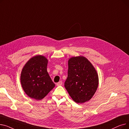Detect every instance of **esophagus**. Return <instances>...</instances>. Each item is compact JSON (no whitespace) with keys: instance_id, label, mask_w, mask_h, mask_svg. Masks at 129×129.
I'll return each instance as SVG.
<instances>
[{"instance_id":"1","label":"esophagus","mask_w":129,"mask_h":129,"mask_svg":"<svg viewBox=\"0 0 129 129\" xmlns=\"http://www.w3.org/2000/svg\"><path fill=\"white\" fill-rule=\"evenodd\" d=\"M62 84H63V83H62V81H60V82H59L58 83H57L56 84V85H57V86H61V85H62Z\"/></svg>"}]
</instances>
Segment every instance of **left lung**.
I'll list each match as a JSON object with an SVG mask.
<instances>
[{
	"mask_svg": "<svg viewBox=\"0 0 129 129\" xmlns=\"http://www.w3.org/2000/svg\"><path fill=\"white\" fill-rule=\"evenodd\" d=\"M68 63L65 88L75 102H86L97 90L99 83L97 73L89 61L83 56L72 57Z\"/></svg>",
	"mask_w": 129,
	"mask_h": 129,
	"instance_id": "1",
	"label": "left lung"
}]
</instances>
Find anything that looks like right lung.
<instances>
[{
  "instance_id": "right-lung-1",
  "label": "right lung",
  "mask_w": 129,
  "mask_h": 129,
  "mask_svg": "<svg viewBox=\"0 0 129 129\" xmlns=\"http://www.w3.org/2000/svg\"><path fill=\"white\" fill-rule=\"evenodd\" d=\"M47 62L44 56L37 55L30 58L22 70V88L31 98L41 100L55 87L47 72Z\"/></svg>"
}]
</instances>
